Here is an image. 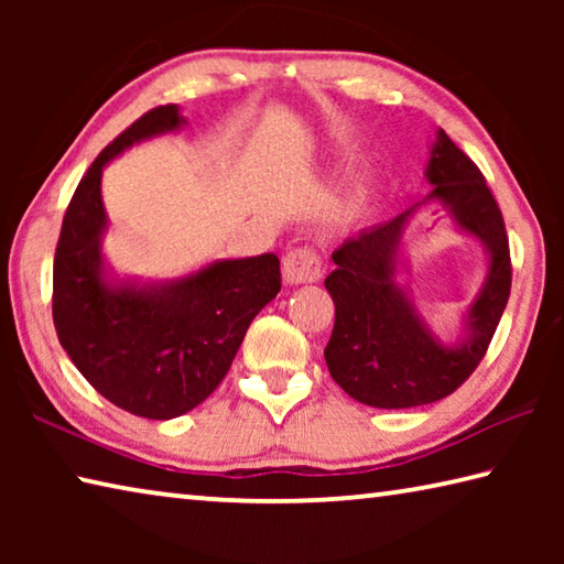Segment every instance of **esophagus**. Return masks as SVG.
<instances>
[{
  "label": "esophagus",
  "instance_id": "obj_1",
  "mask_svg": "<svg viewBox=\"0 0 564 564\" xmlns=\"http://www.w3.org/2000/svg\"><path fill=\"white\" fill-rule=\"evenodd\" d=\"M321 256L313 246L291 248V251L283 256V279L289 283H313L321 279Z\"/></svg>",
  "mask_w": 564,
  "mask_h": 564
}]
</instances>
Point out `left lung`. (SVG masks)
<instances>
[{"mask_svg": "<svg viewBox=\"0 0 564 564\" xmlns=\"http://www.w3.org/2000/svg\"><path fill=\"white\" fill-rule=\"evenodd\" d=\"M427 178L435 186L431 198L443 202L465 231L488 246V283L467 318L470 338L445 348L431 338L395 285L398 241L410 212L362 228L333 253L336 271L326 289L336 303V323L323 356L333 380L373 408H415L455 393L488 352L510 299L512 261L500 206L482 171L443 129Z\"/></svg>", "mask_w": 564, "mask_h": 564, "instance_id": "8db88e82", "label": "left lung"}]
</instances>
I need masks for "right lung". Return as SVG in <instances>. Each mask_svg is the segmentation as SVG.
I'll return each mask as SVG.
<instances>
[{
    "label": "right lung",
    "mask_w": 564,
    "mask_h": 564,
    "mask_svg": "<svg viewBox=\"0 0 564 564\" xmlns=\"http://www.w3.org/2000/svg\"><path fill=\"white\" fill-rule=\"evenodd\" d=\"M178 123L174 104L151 109L94 159L66 206L54 253L52 316L62 348L97 393L149 420L204 403L226 378L251 321L281 291L273 253L218 261L156 291L101 281V169L133 141Z\"/></svg>",
    "instance_id": "right-lung-1"
}]
</instances>
